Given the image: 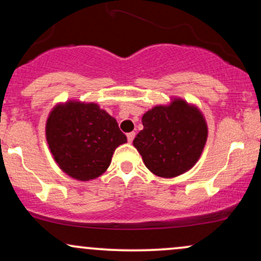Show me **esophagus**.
<instances>
[{"label":"esophagus","mask_w":261,"mask_h":261,"mask_svg":"<svg viewBox=\"0 0 261 261\" xmlns=\"http://www.w3.org/2000/svg\"><path fill=\"white\" fill-rule=\"evenodd\" d=\"M135 135H136L135 133H128L127 134V141H128V142H133V140L135 139Z\"/></svg>","instance_id":"esophagus-1"}]
</instances>
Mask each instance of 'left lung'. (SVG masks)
Returning a JSON list of instances; mask_svg holds the SVG:
<instances>
[{"instance_id": "8db88e82", "label": "left lung", "mask_w": 261, "mask_h": 261, "mask_svg": "<svg viewBox=\"0 0 261 261\" xmlns=\"http://www.w3.org/2000/svg\"><path fill=\"white\" fill-rule=\"evenodd\" d=\"M142 125L134 146L149 172L161 178H175L193 168L207 140L201 110L181 98L149 109L143 114Z\"/></svg>"}]
</instances>
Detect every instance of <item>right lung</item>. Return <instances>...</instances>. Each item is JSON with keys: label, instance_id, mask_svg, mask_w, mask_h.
<instances>
[{"label": "right lung", "instance_id": "1", "mask_svg": "<svg viewBox=\"0 0 261 261\" xmlns=\"http://www.w3.org/2000/svg\"><path fill=\"white\" fill-rule=\"evenodd\" d=\"M45 135L59 168L81 181L103 174L116 147L127 142L112 115L98 104L81 100L56 104L47 116Z\"/></svg>", "mask_w": 261, "mask_h": 261}]
</instances>
